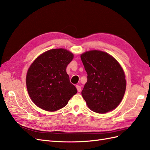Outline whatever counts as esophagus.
Instances as JSON below:
<instances>
[{"label":"esophagus","instance_id":"obj_1","mask_svg":"<svg viewBox=\"0 0 150 150\" xmlns=\"http://www.w3.org/2000/svg\"><path fill=\"white\" fill-rule=\"evenodd\" d=\"M76 87L77 90H78V92H81V87L80 86H79V85H76Z\"/></svg>","mask_w":150,"mask_h":150}]
</instances>
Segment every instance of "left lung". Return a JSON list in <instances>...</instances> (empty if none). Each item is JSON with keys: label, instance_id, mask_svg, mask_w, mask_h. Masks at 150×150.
Wrapping results in <instances>:
<instances>
[{"label": "left lung", "instance_id": "obj_1", "mask_svg": "<svg viewBox=\"0 0 150 150\" xmlns=\"http://www.w3.org/2000/svg\"><path fill=\"white\" fill-rule=\"evenodd\" d=\"M87 72V83L81 92L91 110L105 113L115 109L125 93L126 81L120 64L110 54L100 51L81 56Z\"/></svg>", "mask_w": 150, "mask_h": 150}]
</instances>
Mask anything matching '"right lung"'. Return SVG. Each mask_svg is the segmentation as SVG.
Segmentation results:
<instances>
[{"mask_svg": "<svg viewBox=\"0 0 150 150\" xmlns=\"http://www.w3.org/2000/svg\"><path fill=\"white\" fill-rule=\"evenodd\" d=\"M73 54L64 49L49 50L32 64L26 76L29 96L35 105L48 111L64 107L77 93L66 72Z\"/></svg>", "mask_w": 150, "mask_h": 150, "instance_id": "add662e5", "label": "right lung"}]
</instances>
